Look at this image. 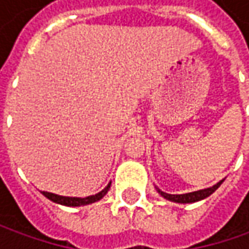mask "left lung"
<instances>
[{
	"label": "left lung",
	"mask_w": 249,
	"mask_h": 249,
	"mask_svg": "<svg viewBox=\"0 0 249 249\" xmlns=\"http://www.w3.org/2000/svg\"><path fill=\"white\" fill-rule=\"evenodd\" d=\"M223 181V180H222ZM222 181H219L217 184H215L211 188H205V190H199V191H194V193H188V194H180V196H173V194H166L163 191H160L158 188V193L163 198H166L169 201H173V202H178V204H188V202H196V201H201L206 196H209L212 193H215L216 190L219 188V186L222 184Z\"/></svg>",
	"instance_id": "left-lung-1"
}]
</instances>
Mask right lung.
<instances>
[{
	"mask_svg": "<svg viewBox=\"0 0 249 249\" xmlns=\"http://www.w3.org/2000/svg\"><path fill=\"white\" fill-rule=\"evenodd\" d=\"M110 183L108 186L105 187L101 193L95 194V196H86V198H76V196H56V194H53V193H47V191H43V196H45L48 199H51L53 202H56V204H61V205L66 206H82L87 205V204H92L95 201L101 199L102 196H105L109 190Z\"/></svg>",
	"mask_w": 249,
	"mask_h": 249,
	"instance_id": "obj_1",
	"label": "right lung"
}]
</instances>
